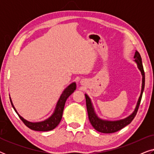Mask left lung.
Returning a JSON list of instances; mask_svg holds the SVG:
<instances>
[{"instance_id": "left-lung-1", "label": "left lung", "mask_w": 154, "mask_h": 154, "mask_svg": "<svg viewBox=\"0 0 154 154\" xmlns=\"http://www.w3.org/2000/svg\"><path fill=\"white\" fill-rule=\"evenodd\" d=\"M134 59L135 62L137 64L138 69H140L141 73L142 75V91H141V94L139 98L137 104L136 108L134 109V112L132 113L131 115L126 118L125 119L120 120V121H104V120L100 119V118L97 117L96 115L95 112L94 111L93 106H92L91 100L89 97L85 94V100H86V106H87V111L88 113V118H89L90 122L91 123L94 129L97 131L102 132V133H113V132H116L119 130H121L122 128L125 127L128 124H130L135 117L137 112L139 106H140L141 100H142V93L144 89V85H145V74L144 68H143V65L142 62V58L140 53L137 51L135 52L134 54Z\"/></svg>"}]
</instances>
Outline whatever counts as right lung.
<instances>
[{"instance_id":"add662e5","label":"right lung","mask_w":154,"mask_h":154,"mask_svg":"<svg viewBox=\"0 0 154 154\" xmlns=\"http://www.w3.org/2000/svg\"><path fill=\"white\" fill-rule=\"evenodd\" d=\"M76 88V84L75 83H71V85H69L66 89L64 90L62 95L60 96V100H58L57 104L55 110H54L53 114L50 116L49 119L44 121L41 122H37V123H32V122H29L26 120L21 116L17 113V111H16L15 108L12 104V102L10 99V102L13 109L15 111V112L17 113V115L20 117V119L22 120L23 123L25 124V125L27 126L29 128L35 130V131H49V130H52L55 128L57 126L59 125V123H60L61 119L62 118V113L63 111H64L65 102L67 100V98L71 95V94L74 92V90Z\"/></svg>"}]
</instances>
